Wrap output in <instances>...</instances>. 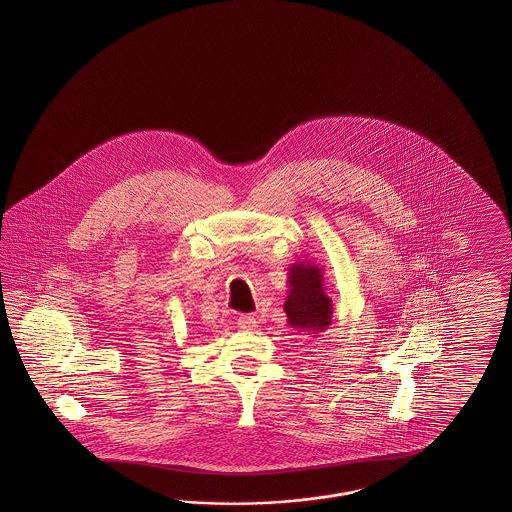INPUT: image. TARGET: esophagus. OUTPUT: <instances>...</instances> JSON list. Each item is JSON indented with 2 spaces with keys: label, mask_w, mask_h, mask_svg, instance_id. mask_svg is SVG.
<instances>
[{
  "label": "esophagus",
  "mask_w": 512,
  "mask_h": 512,
  "mask_svg": "<svg viewBox=\"0 0 512 512\" xmlns=\"http://www.w3.org/2000/svg\"><path fill=\"white\" fill-rule=\"evenodd\" d=\"M238 327L243 329V331H251V329L256 327V318L251 315H241L240 318H238Z\"/></svg>",
  "instance_id": "obj_1"
}]
</instances>
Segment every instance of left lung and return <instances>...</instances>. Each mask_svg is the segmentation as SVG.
<instances>
[{
	"mask_svg": "<svg viewBox=\"0 0 512 512\" xmlns=\"http://www.w3.org/2000/svg\"><path fill=\"white\" fill-rule=\"evenodd\" d=\"M285 315L289 326L318 335L333 318V302L324 289V267L315 261H296L287 272Z\"/></svg>",
	"mask_w": 512,
	"mask_h": 512,
	"instance_id": "1",
	"label": "left lung"
}]
</instances>
